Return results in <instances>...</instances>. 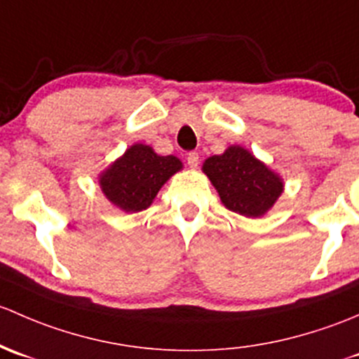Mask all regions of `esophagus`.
Returning a JSON list of instances; mask_svg holds the SVG:
<instances>
[{"instance_id":"1","label":"esophagus","mask_w":359,"mask_h":359,"mask_svg":"<svg viewBox=\"0 0 359 359\" xmlns=\"http://www.w3.org/2000/svg\"><path fill=\"white\" fill-rule=\"evenodd\" d=\"M187 164L190 165L191 169L198 168V164H201V157H198L197 152H190L187 155Z\"/></svg>"}]
</instances>
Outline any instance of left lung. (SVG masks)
I'll use <instances>...</instances> for the list:
<instances>
[{
	"label": "left lung",
	"mask_w": 359,
	"mask_h": 359,
	"mask_svg": "<svg viewBox=\"0 0 359 359\" xmlns=\"http://www.w3.org/2000/svg\"><path fill=\"white\" fill-rule=\"evenodd\" d=\"M202 171L214 184L224 207L240 216H264L283 191L282 178L238 145L207 158Z\"/></svg>",
	"instance_id": "obj_1"
}]
</instances>
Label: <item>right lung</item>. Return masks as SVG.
I'll return each mask as SVG.
<instances>
[{
  "mask_svg": "<svg viewBox=\"0 0 359 359\" xmlns=\"http://www.w3.org/2000/svg\"><path fill=\"white\" fill-rule=\"evenodd\" d=\"M181 168L175 155H157L152 147L135 143L98 176V183L114 205L124 212H140Z\"/></svg>",
  "mask_w": 359,
  "mask_h": 359,
  "instance_id": "right-lung-1",
  "label": "right lung"
}]
</instances>
